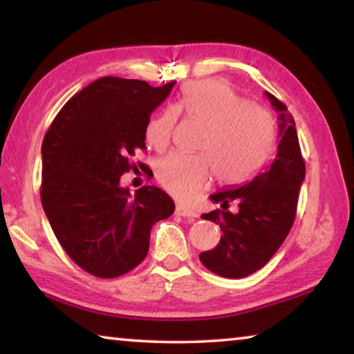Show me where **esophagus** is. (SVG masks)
<instances>
[{"label":"esophagus","mask_w":354,"mask_h":354,"mask_svg":"<svg viewBox=\"0 0 354 354\" xmlns=\"http://www.w3.org/2000/svg\"><path fill=\"white\" fill-rule=\"evenodd\" d=\"M176 214L181 215V217H187V218H195L196 217V212L192 211V209L185 207L183 205H178L176 206Z\"/></svg>","instance_id":"1"}]
</instances>
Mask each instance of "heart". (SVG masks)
Returning a JSON list of instances; mask_svg holds the SVG:
<instances>
[{
    "mask_svg": "<svg viewBox=\"0 0 354 354\" xmlns=\"http://www.w3.org/2000/svg\"><path fill=\"white\" fill-rule=\"evenodd\" d=\"M176 113L205 128L198 145L203 155L170 153L156 169L159 183L178 200H187L205 187L212 171L221 184L247 181L273 148L272 117L262 107L247 103L223 81L189 84L173 109L149 120L147 140L158 151L169 147Z\"/></svg>",
    "mask_w": 354,
    "mask_h": 354,
    "instance_id": "heart-1",
    "label": "heart"
}]
</instances>
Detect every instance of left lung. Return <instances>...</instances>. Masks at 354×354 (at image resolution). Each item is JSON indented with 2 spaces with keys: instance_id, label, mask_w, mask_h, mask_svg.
Here are the masks:
<instances>
[{
  "instance_id": "8db88e82",
  "label": "left lung",
  "mask_w": 354,
  "mask_h": 354,
  "mask_svg": "<svg viewBox=\"0 0 354 354\" xmlns=\"http://www.w3.org/2000/svg\"><path fill=\"white\" fill-rule=\"evenodd\" d=\"M266 97L279 112L277 156L250 183L211 195L221 209L201 215L217 223L223 236L217 247L203 251L200 261L223 278H245L272 259L295 220L299 187L306 173L295 120L277 97L268 92ZM230 202L238 203L236 213L227 211Z\"/></svg>"
}]
</instances>
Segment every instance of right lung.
<instances>
[{"mask_svg":"<svg viewBox=\"0 0 354 354\" xmlns=\"http://www.w3.org/2000/svg\"><path fill=\"white\" fill-rule=\"evenodd\" d=\"M173 86L100 77L71 97L46 131L41 206L65 253L93 277L117 278L139 266L153 225L175 212L156 185H143L134 196L120 185L122 175L137 169L131 159L145 149L151 112Z\"/></svg>","mask_w":354,"mask_h":354,"instance_id":"obj_1","label":"right lung"}]
</instances>
